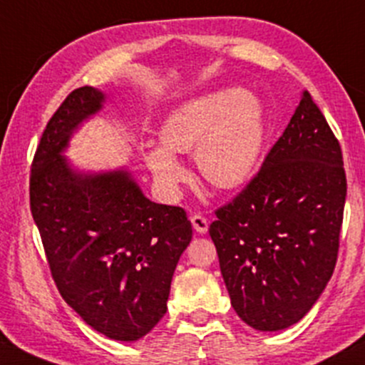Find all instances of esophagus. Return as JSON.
Instances as JSON below:
<instances>
[{
  "label": "esophagus",
  "instance_id": "esophagus-1",
  "mask_svg": "<svg viewBox=\"0 0 365 365\" xmlns=\"http://www.w3.org/2000/svg\"><path fill=\"white\" fill-rule=\"evenodd\" d=\"M190 222H192V227H194V230L197 232V234H206L207 228H210V223H207V220L201 215H192Z\"/></svg>",
  "mask_w": 365,
  "mask_h": 365
}]
</instances>
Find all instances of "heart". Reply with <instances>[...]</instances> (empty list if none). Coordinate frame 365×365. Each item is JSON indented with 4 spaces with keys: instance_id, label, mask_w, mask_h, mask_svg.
<instances>
[{
    "instance_id": "obj_1",
    "label": "heart",
    "mask_w": 365,
    "mask_h": 365,
    "mask_svg": "<svg viewBox=\"0 0 365 365\" xmlns=\"http://www.w3.org/2000/svg\"><path fill=\"white\" fill-rule=\"evenodd\" d=\"M161 145L143 152L147 168L168 197H178L189 170L175 154H190L199 173L222 190L251 178L265 140L263 106L247 90H220L171 112L159 128Z\"/></svg>"
}]
</instances>
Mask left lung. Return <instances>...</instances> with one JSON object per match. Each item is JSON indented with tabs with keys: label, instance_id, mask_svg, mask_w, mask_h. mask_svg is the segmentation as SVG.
Listing matches in <instances>:
<instances>
[{
	"label": "left lung",
	"instance_id": "left-lung-1",
	"mask_svg": "<svg viewBox=\"0 0 365 365\" xmlns=\"http://www.w3.org/2000/svg\"><path fill=\"white\" fill-rule=\"evenodd\" d=\"M345 199L341 147L305 91L262 170L210 227L247 326L287 329L314 307L334 272Z\"/></svg>",
	"mask_w": 365,
	"mask_h": 365
}]
</instances>
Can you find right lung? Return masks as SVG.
Wrapping results in <instances>:
<instances>
[{
	"label": "right lung",
	"instance_id": "right-lung-1",
	"mask_svg": "<svg viewBox=\"0 0 365 365\" xmlns=\"http://www.w3.org/2000/svg\"><path fill=\"white\" fill-rule=\"evenodd\" d=\"M106 100L102 90L78 88L48 121L31 171V211L67 305L107 338L137 341L166 314L192 225L182 207L145 197L128 168L85 171L66 158L72 135Z\"/></svg>",
	"mask_w": 365,
	"mask_h": 365
}]
</instances>
